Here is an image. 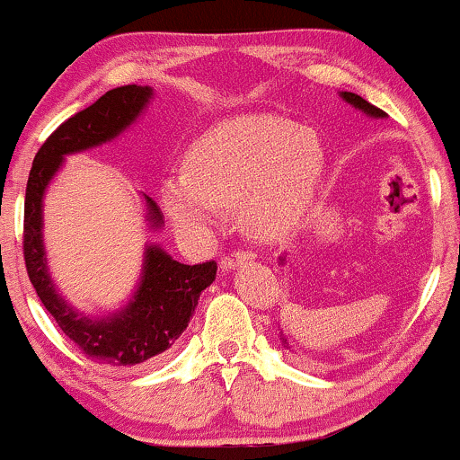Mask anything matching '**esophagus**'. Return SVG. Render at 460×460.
Returning a JSON list of instances; mask_svg holds the SVG:
<instances>
[{"mask_svg": "<svg viewBox=\"0 0 460 460\" xmlns=\"http://www.w3.org/2000/svg\"><path fill=\"white\" fill-rule=\"evenodd\" d=\"M253 260V253L252 252H234V253H228L224 255L222 261H219V266L224 268V270H232V268L244 264V261Z\"/></svg>", "mask_w": 460, "mask_h": 460, "instance_id": "1", "label": "esophagus"}]
</instances>
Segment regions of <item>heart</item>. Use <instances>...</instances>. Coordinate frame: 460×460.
<instances>
[{"label": "heart", "instance_id": "1", "mask_svg": "<svg viewBox=\"0 0 460 460\" xmlns=\"http://www.w3.org/2000/svg\"><path fill=\"white\" fill-rule=\"evenodd\" d=\"M317 135L277 116L232 118L207 133L188 156L186 175L164 181L172 224L205 236L219 207L243 202V226L258 241L296 230L323 175Z\"/></svg>", "mask_w": 460, "mask_h": 460}]
</instances>
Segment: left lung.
<instances>
[{
  "mask_svg": "<svg viewBox=\"0 0 460 460\" xmlns=\"http://www.w3.org/2000/svg\"><path fill=\"white\" fill-rule=\"evenodd\" d=\"M340 97L347 101V103L353 105L355 110H361L363 113H367L369 118H386V113L380 110V107L367 103V101L363 99V97H359V94H355V93H340ZM281 264H283V258H281Z\"/></svg>",
  "mask_w": 460,
  "mask_h": 460,
  "instance_id": "left-lung-1",
  "label": "left lung"
}]
</instances>
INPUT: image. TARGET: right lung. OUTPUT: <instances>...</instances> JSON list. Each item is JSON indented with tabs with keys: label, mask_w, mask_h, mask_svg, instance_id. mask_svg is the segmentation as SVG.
<instances>
[{
	"label": "right lung",
	"mask_w": 460,
	"mask_h": 460,
	"mask_svg": "<svg viewBox=\"0 0 460 460\" xmlns=\"http://www.w3.org/2000/svg\"><path fill=\"white\" fill-rule=\"evenodd\" d=\"M152 94L150 86H118L107 91L86 110L77 111L44 141L35 154L27 181L22 253L35 294L65 336L88 359L111 367L141 366L171 349L188 327L200 291L216 281L217 264L211 260L188 266L172 260L158 244H147L141 283L133 300L103 319L86 317L57 294L55 283L48 274L41 238V200L48 183L61 169L67 154L84 152L88 147L116 139L139 118ZM146 205L152 228H160L163 216L158 205L150 196H146Z\"/></svg>",
	"instance_id": "obj_1"
}]
</instances>
